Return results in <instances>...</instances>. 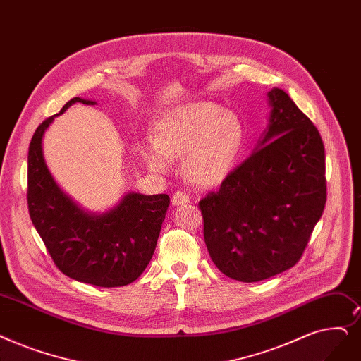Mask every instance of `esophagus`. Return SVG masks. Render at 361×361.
<instances>
[{"mask_svg":"<svg viewBox=\"0 0 361 361\" xmlns=\"http://www.w3.org/2000/svg\"><path fill=\"white\" fill-rule=\"evenodd\" d=\"M172 205H185V203H189L190 202V197H189V195H185L184 192H181V190H177L176 193H174V196H172Z\"/></svg>","mask_w":361,"mask_h":361,"instance_id":"esophagus-1","label":"esophagus"}]
</instances>
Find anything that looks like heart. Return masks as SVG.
Here are the masks:
<instances>
[{"instance_id": "heart-1", "label": "heart", "mask_w": 361, "mask_h": 361, "mask_svg": "<svg viewBox=\"0 0 361 361\" xmlns=\"http://www.w3.org/2000/svg\"><path fill=\"white\" fill-rule=\"evenodd\" d=\"M154 140L140 146L146 165L166 172L172 158L183 156V169L193 184L212 187L223 183L236 166L245 143L243 122L214 103H193L161 115Z\"/></svg>"}]
</instances>
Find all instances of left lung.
I'll return each mask as SVG.
<instances>
[{"mask_svg":"<svg viewBox=\"0 0 361 361\" xmlns=\"http://www.w3.org/2000/svg\"><path fill=\"white\" fill-rule=\"evenodd\" d=\"M269 97L270 125L259 149L199 202L211 259L246 283L301 259L327 197L319 130L283 90Z\"/></svg>","mask_w":361,"mask_h":361,"instance_id":"1","label":"left lung"}]
</instances>
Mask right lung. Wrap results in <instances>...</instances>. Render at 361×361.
<instances>
[{"instance_id":"obj_1","label":"right lung","mask_w":361,"mask_h":361,"mask_svg":"<svg viewBox=\"0 0 361 361\" xmlns=\"http://www.w3.org/2000/svg\"><path fill=\"white\" fill-rule=\"evenodd\" d=\"M73 103L96 104L73 97L60 114ZM54 116L39 123L29 145L30 219L56 267L68 277L100 288L130 285L142 276L153 257L169 196L128 193L118 207L102 215L78 208L59 189L44 162L42 135Z\"/></svg>"}]
</instances>
